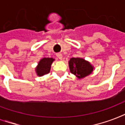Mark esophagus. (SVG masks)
<instances>
[{
  "label": "esophagus",
  "mask_w": 125,
  "mask_h": 125,
  "mask_svg": "<svg viewBox=\"0 0 125 125\" xmlns=\"http://www.w3.org/2000/svg\"><path fill=\"white\" fill-rule=\"evenodd\" d=\"M56 56L60 60H62V54H61V53H58V54H56Z\"/></svg>",
  "instance_id": "34e87169"
}]
</instances>
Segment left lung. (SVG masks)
<instances>
[{
  "label": "left lung",
  "instance_id": "obj_1",
  "mask_svg": "<svg viewBox=\"0 0 125 125\" xmlns=\"http://www.w3.org/2000/svg\"><path fill=\"white\" fill-rule=\"evenodd\" d=\"M69 67L71 73L78 79H82L92 73L94 67L82 58H72L69 61Z\"/></svg>",
  "mask_w": 125,
  "mask_h": 125
}]
</instances>
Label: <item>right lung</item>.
I'll use <instances>...</instances> for the list:
<instances>
[{
  "instance_id": "add662e5",
  "label": "right lung",
  "mask_w": 125,
  "mask_h": 125,
  "mask_svg": "<svg viewBox=\"0 0 125 125\" xmlns=\"http://www.w3.org/2000/svg\"><path fill=\"white\" fill-rule=\"evenodd\" d=\"M55 59L53 58H43L38 62L37 67L35 69L36 73L38 76H42L48 74L51 71V65Z\"/></svg>"
}]
</instances>
